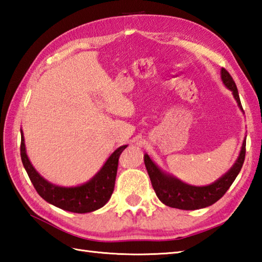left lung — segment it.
<instances>
[{"instance_id": "1", "label": "left lung", "mask_w": 262, "mask_h": 262, "mask_svg": "<svg viewBox=\"0 0 262 262\" xmlns=\"http://www.w3.org/2000/svg\"><path fill=\"white\" fill-rule=\"evenodd\" d=\"M221 77L224 85L232 91L238 108L243 111L237 88L231 74L225 69H222ZM244 158H246V138L243 141L238 158L232 168L224 176H222L219 180H216L211 185L204 187L187 185V183L177 179L173 176L166 174L149 159L147 154L144 155V162H145L147 173L149 176V179H151L154 191L161 202L169 206V207L194 210L213 205L224 196V193L229 190L233 181L235 180L238 172L241 171Z\"/></svg>"}]
</instances>
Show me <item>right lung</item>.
<instances>
[{
    "label": "right lung",
    "mask_w": 262,
    "mask_h": 262,
    "mask_svg": "<svg viewBox=\"0 0 262 262\" xmlns=\"http://www.w3.org/2000/svg\"><path fill=\"white\" fill-rule=\"evenodd\" d=\"M126 147L127 145H122L117 148L98 173L84 185L59 187L43 179L33 168L26 153L24 133L21 130V160L39 196L60 209L77 214L90 213L107 204L114 192L119 157Z\"/></svg>",
    "instance_id": "obj_1"
}]
</instances>
